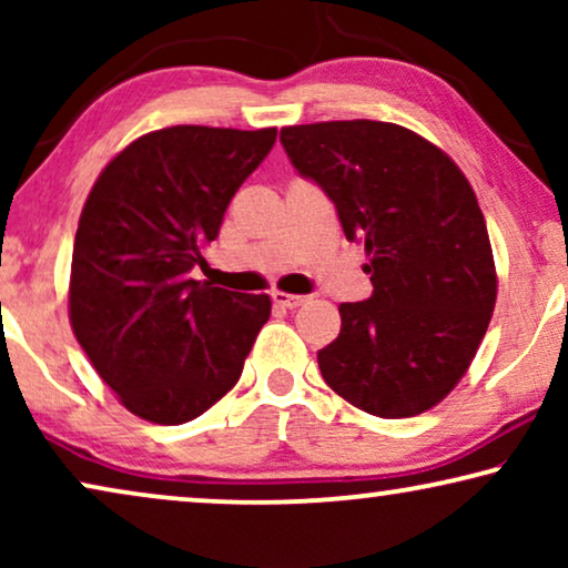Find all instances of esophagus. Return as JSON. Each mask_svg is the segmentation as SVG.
I'll return each mask as SVG.
<instances>
[{"label": "esophagus", "instance_id": "esophagus-1", "mask_svg": "<svg viewBox=\"0 0 568 568\" xmlns=\"http://www.w3.org/2000/svg\"><path fill=\"white\" fill-rule=\"evenodd\" d=\"M271 300H274V305L282 310H294L307 302V297H302V294H286V292H274L271 294Z\"/></svg>", "mask_w": 568, "mask_h": 568}]
</instances>
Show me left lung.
Here are the masks:
<instances>
[{
	"instance_id": "left-lung-1",
	"label": "left lung",
	"mask_w": 568,
	"mask_h": 568,
	"mask_svg": "<svg viewBox=\"0 0 568 568\" xmlns=\"http://www.w3.org/2000/svg\"><path fill=\"white\" fill-rule=\"evenodd\" d=\"M278 139L369 255L372 297L338 307V338L317 352L323 379L372 416L424 414L470 367L496 302L468 178L439 146L385 121L286 126Z\"/></svg>"
}]
</instances>
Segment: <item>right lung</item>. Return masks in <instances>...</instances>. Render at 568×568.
I'll use <instances>...</instances> for the list:
<instances>
[{
	"label": "right lung",
	"instance_id": "obj_1",
	"mask_svg": "<svg viewBox=\"0 0 568 568\" xmlns=\"http://www.w3.org/2000/svg\"><path fill=\"white\" fill-rule=\"evenodd\" d=\"M276 129L170 126L131 142L92 185L72 253L69 321L131 414L185 424L232 390L268 294L191 278Z\"/></svg>",
	"mask_w": 568,
	"mask_h": 568
}]
</instances>
